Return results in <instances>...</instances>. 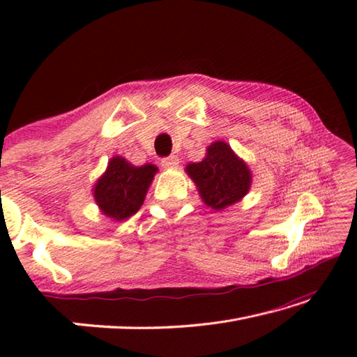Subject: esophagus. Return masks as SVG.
I'll list each match as a JSON object with an SVG mask.
<instances>
[{
  "instance_id": "34e87169",
  "label": "esophagus",
  "mask_w": 357,
  "mask_h": 357,
  "mask_svg": "<svg viewBox=\"0 0 357 357\" xmlns=\"http://www.w3.org/2000/svg\"><path fill=\"white\" fill-rule=\"evenodd\" d=\"M179 165V159L176 155H168L165 159H162V167L165 170H172V168H176Z\"/></svg>"
}]
</instances>
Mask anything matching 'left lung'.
<instances>
[{"label": "left lung", "instance_id": "1", "mask_svg": "<svg viewBox=\"0 0 357 357\" xmlns=\"http://www.w3.org/2000/svg\"><path fill=\"white\" fill-rule=\"evenodd\" d=\"M203 203L214 211L233 206L249 193L252 172L227 142L217 140L206 148L200 162L185 165Z\"/></svg>", "mask_w": 357, "mask_h": 357}]
</instances>
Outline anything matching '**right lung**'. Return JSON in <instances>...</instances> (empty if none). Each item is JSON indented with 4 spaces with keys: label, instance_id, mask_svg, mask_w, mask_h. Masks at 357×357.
I'll list each match as a JSON object with an SVG mask.
<instances>
[{
    "label": "right lung",
    "instance_id": "1",
    "mask_svg": "<svg viewBox=\"0 0 357 357\" xmlns=\"http://www.w3.org/2000/svg\"><path fill=\"white\" fill-rule=\"evenodd\" d=\"M159 168L153 164L137 167L121 155L108 160L107 170L93 185L99 211L113 222H123L142 208Z\"/></svg>",
    "mask_w": 357,
    "mask_h": 357
}]
</instances>
